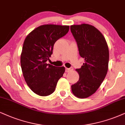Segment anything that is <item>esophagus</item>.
Returning <instances> with one entry per match:
<instances>
[{
    "mask_svg": "<svg viewBox=\"0 0 125 125\" xmlns=\"http://www.w3.org/2000/svg\"><path fill=\"white\" fill-rule=\"evenodd\" d=\"M72 70H73V69H72V68H65V71L67 72H69L71 71Z\"/></svg>",
    "mask_w": 125,
    "mask_h": 125,
    "instance_id": "esophagus-1",
    "label": "esophagus"
}]
</instances>
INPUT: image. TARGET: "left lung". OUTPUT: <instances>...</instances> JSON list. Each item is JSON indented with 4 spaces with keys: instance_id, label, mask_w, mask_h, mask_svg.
I'll use <instances>...</instances> for the list:
<instances>
[{
    "instance_id": "left-lung-1",
    "label": "left lung",
    "mask_w": 125,
    "mask_h": 125,
    "mask_svg": "<svg viewBox=\"0 0 125 125\" xmlns=\"http://www.w3.org/2000/svg\"><path fill=\"white\" fill-rule=\"evenodd\" d=\"M71 31L78 45L79 55L85 62L76 71L79 81L71 86L72 93L81 98L96 92L105 79L109 62V50L102 33L89 24L71 26Z\"/></svg>"
}]
</instances>
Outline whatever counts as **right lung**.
I'll return each mask as SVG.
<instances>
[{
    "instance_id": "add662e5",
    "label": "right lung",
    "mask_w": 125,
    "mask_h": 125,
    "mask_svg": "<svg viewBox=\"0 0 125 125\" xmlns=\"http://www.w3.org/2000/svg\"><path fill=\"white\" fill-rule=\"evenodd\" d=\"M70 27L53 24L41 25L26 37L21 54V67L27 85L41 96L54 92L65 72L64 67L47 64L55 42L67 34Z\"/></svg>"
}]
</instances>
